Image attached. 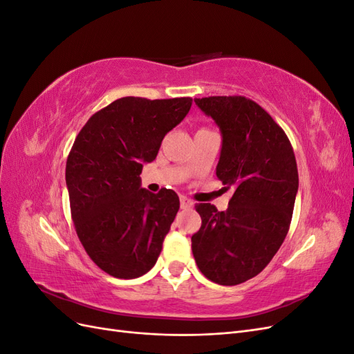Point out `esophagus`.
Instances as JSON below:
<instances>
[{
  "instance_id": "34e87169",
  "label": "esophagus",
  "mask_w": 354,
  "mask_h": 354,
  "mask_svg": "<svg viewBox=\"0 0 354 354\" xmlns=\"http://www.w3.org/2000/svg\"><path fill=\"white\" fill-rule=\"evenodd\" d=\"M180 207H181V209H189V208L194 207V202L187 199L186 196H181L180 198Z\"/></svg>"
}]
</instances>
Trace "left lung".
<instances>
[{
	"instance_id": "8db88e82",
	"label": "left lung",
	"mask_w": 354,
	"mask_h": 354,
	"mask_svg": "<svg viewBox=\"0 0 354 354\" xmlns=\"http://www.w3.org/2000/svg\"><path fill=\"white\" fill-rule=\"evenodd\" d=\"M223 136L217 177L233 189L226 211L196 203L201 229L192 252L202 274L218 285H239L272 261L286 238L298 190L294 149L260 104L243 95L195 99Z\"/></svg>"
}]
</instances>
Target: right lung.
I'll use <instances>...</instances> for the list:
<instances>
[{
  "instance_id": "1",
  "label": "right lung",
  "mask_w": 354,
  "mask_h": 354,
  "mask_svg": "<svg viewBox=\"0 0 354 354\" xmlns=\"http://www.w3.org/2000/svg\"><path fill=\"white\" fill-rule=\"evenodd\" d=\"M190 106V97H122L75 138L66 160L73 226L90 259L113 277L143 276L162 250L180 201L174 190L142 189L140 174Z\"/></svg>"
}]
</instances>
